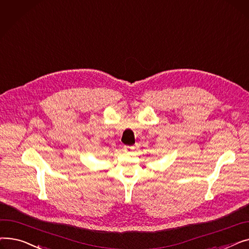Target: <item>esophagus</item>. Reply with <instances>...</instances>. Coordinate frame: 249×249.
I'll use <instances>...</instances> for the list:
<instances>
[{"label": "esophagus", "mask_w": 249, "mask_h": 249, "mask_svg": "<svg viewBox=\"0 0 249 249\" xmlns=\"http://www.w3.org/2000/svg\"><path fill=\"white\" fill-rule=\"evenodd\" d=\"M130 148H131V147H129V146H124V151H125V152H128V150H129Z\"/></svg>", "instance_id": "esophagus-1"}]
</instances>
